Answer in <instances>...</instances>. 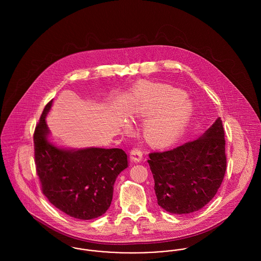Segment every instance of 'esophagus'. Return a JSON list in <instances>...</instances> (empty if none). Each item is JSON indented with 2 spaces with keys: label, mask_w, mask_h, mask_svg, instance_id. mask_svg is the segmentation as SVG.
Here are the masks:
<instances>
[{
  "label": "esophagus",
  "mask_w": 261,
  "mask_h": 261,
  "mask_svg": "<svg viewBox=\"0 0 261 261\" xmlns=\"http://www.w3.org/2000/svg\"><path fill=\"white\" fill-rule=\"evenodd\" d=\"M129 158H130L132 162H135V163L141 162L143 159V150L139 148H134L130 150Z\"/></svg>",
  "instance_id": "34e87169"
}]
</instances>
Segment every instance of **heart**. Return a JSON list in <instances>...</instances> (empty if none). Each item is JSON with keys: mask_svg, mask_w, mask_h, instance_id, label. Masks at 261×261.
I'll list each match as a JSON object with an SVG mask.
<instances>
[{"mask_svg": "<svg viewBox=\"0 0 261 261\" xmlns=\"http://www.w3.org/2000/svg\"><path fill=\"white\" fill-rule=\"evenodd\" d=\"M191 113L186 95L170 86L140 83L134 91L133 114L149 117L144 135L154 147H169L181 137Z\"/></svg>", "mask_w": 261, "mask_h": 261, "instance_id": "obj_1", "label": "heart"}]
</instances>
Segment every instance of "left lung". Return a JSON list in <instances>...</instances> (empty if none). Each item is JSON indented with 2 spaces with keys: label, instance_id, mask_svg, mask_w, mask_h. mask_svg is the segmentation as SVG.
I'll return each instance as SVG.
<instances>
[{
  "label": "left lung",
  "instance_id": "left-lung-1",
  "mask_svg": "<svg viewBox=\"0 0 261 261\" xmlns=\"http://www.w3.org/2000/svg\"><path fill=\"white\" fill-rule=\"evenodd\" d=\"M225 134L220 117L199 139L148 160L159 206L173 214L202 209L217 194L226 172Z\"/></svg>",
  "mask_w": 261,
  "mask_h": 261
}]
</instances>
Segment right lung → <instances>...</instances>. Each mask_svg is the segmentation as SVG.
Segmentation results:
<instances>
[{"label":"right lung","instance_id":"right-lung-1","mask_svg":"<svg viewBox=\"0 0 261 261\" xmlns=\"http://www.w3.org/2000/svg\"><path fill=\"white\" fill-rule=\"evenodd\" d=\"M50 100L36 124L34 158L42 193L60 211L80 220L105 214L111 206L113 184L127 168V155L120 149L65 150L48 143L46 114Z\"/></svg>","mask_w":261,"mask_h":261}]
</instances>
